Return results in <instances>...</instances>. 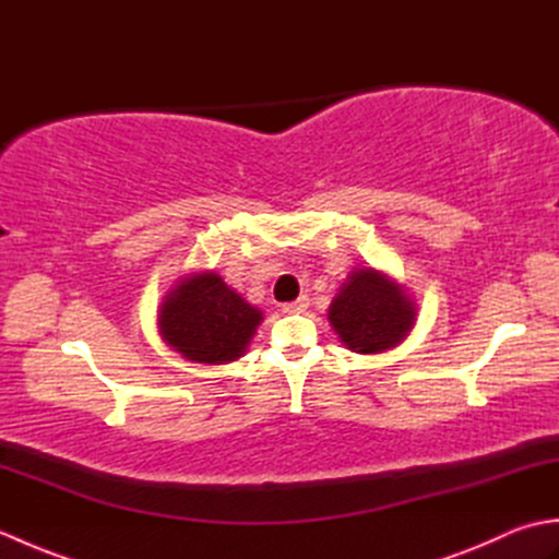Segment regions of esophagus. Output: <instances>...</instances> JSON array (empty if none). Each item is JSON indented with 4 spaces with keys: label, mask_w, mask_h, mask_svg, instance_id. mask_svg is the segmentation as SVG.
Segmentation results:
<instances>
[{
    "label": "esophagus",
    "mask_w": 559,
    "mask_h": 559,
    "mask_svg": "<svg viewBox=\"0 0 559 559\" xmlns=\"http://www.w3.org/2000/svg\"><path fill=\"white\" fill-rule=\"evenodd\" d=\"M307 305H310V300H307V295H302V298L293 300V302H283V312L286 314H298V312H305Z\"/></svg>",
    "instance_id": "34e87169"
}]
</instances>
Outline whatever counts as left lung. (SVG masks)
I'll list each match as a JSON object with an SVG mask.
<instances>
[{"instance_id":"left-lung-1","label":"left lung","mask_w":559,"mask_h":559,"mask_svg":"<svg viewBox=\"0 0 559 559\" xmlns=\"http://www.w3.org/2000/svg\"><path fill=\"white\" fill-rule=\"evenodd\" d=\"M329 322L355 353H382L408 336L415 305L374 269L353 271L329 307Z\"/></svg>"}]
</instances>
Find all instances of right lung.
Returning <instances> with one entry per match:
<instances>
[{
    "label": "right lung",
    "instance_id": "add662e5",
    "mask_svg": "<svg viewBox=\"0 0 559 559\" xmlns=\"http://www.w3.org/2000/svg\"><path fill=\"white\" fill-rule=\"evenodd\" d=\"M261 312L225 286L218 273L185 278L160 305L158 324L168 346L187 360L223 365L245 353Z\"/></svg>",
    "mask_w": 559,
    "mask_h": 559
}]
</instances>
